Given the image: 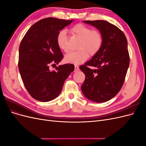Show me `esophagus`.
Wrapping results in <instances>:
<instances>
[{
    "label": "esophagus",
    "instance_id": "obj_1",
    "mask_svg": "<svg viewBox=\"0 0 146 146\" xmlns=\"http://www.w3.org/2000/svg\"><path fill=\"white\" fill-rule=\"evenodd\" d=\"M78 70H79V68H78V66H77V65H75V66H74V72L78 71Z\"/></svg>",
    "mask_w": 146,
    "mask_h": 146
}]
</instances>
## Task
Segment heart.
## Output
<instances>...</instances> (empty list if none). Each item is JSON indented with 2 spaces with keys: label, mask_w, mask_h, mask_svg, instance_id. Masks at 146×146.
<instances>
[{
  "label": "heart",
  "mask_w": 146,
  "mask_h": 146,
  "mask_svg": "<svg viewBox=\"0 0 146 146\" xmlns=\"http://www.w3.org/2000/svg\"><path fill=\"white\" fill-rule=\"evenodd\" d=\"M71 31L80 38L77 51L70 52L64 57L66 62L72 64H80L88 58L96 55L100 50L103 44L102 35L99 31L92 30L91 27L82 24H78L72 27ZM56 43L58 47L64 52H68L69 47L67 33L61 30L56 36Z\"/></svg>",
  "instance_id": "obj_1"
}]
</instances>
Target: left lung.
<instances>
[{
	"mask_svg": "<svg viewBox=\"0 0 146 146\" xmlns=\"http://www.w3.org/2000/svg\"><path fill=\"white\" fill-rule=\"evenodd\" d=\"M83 22L99 30L103 44L98 54L79 67L85 74L81 89L88 99L105 102L118 93L124 82L130 64L127 40L122 30L107 21Z\"/></svg>",
	"mask_w": 146,
	"mask_h": 146,
	"instance_id": "obj_1",
	"label": "left lung"
}]
</instances>
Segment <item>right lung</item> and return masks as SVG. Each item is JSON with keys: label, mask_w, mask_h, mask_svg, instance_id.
Wrapping results in <instances>:
<instances>
[{"label": "right lung", "mask_w": 146, "mask_h": 146, "mask_svg": "<svg viewBox=\"0 0 146 146\" xmlns=\"http://www.w3.org/2000/svg\"><path fill=\"white\" fill-rule=\"evenodd\" d=\"M72 22L54 17L42 19L33 24L22 39L19 70L26 90L35 99L48 102L57 98L66 79L74 71L72 64L59 66L53 71L49 69L63 58L56 36Z\"/></svg>", "instance_id": "obj_1"}]
</instances>
